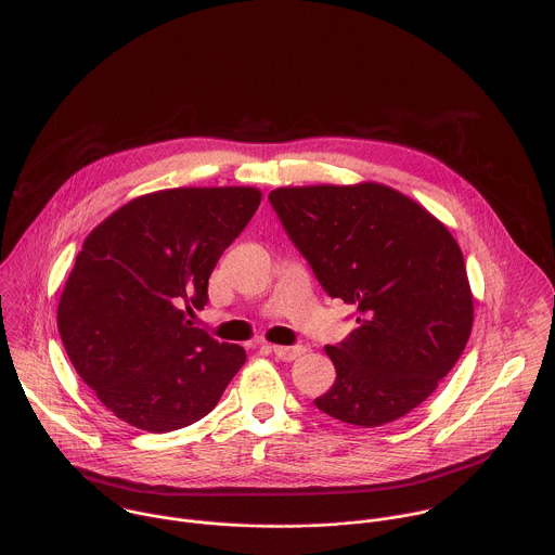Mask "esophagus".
I'll return each mask as SVG.
<instances>
[{
    "instance_id": "obj_1",
    "label": "esophagus",
    "mask_w": 555,
    "mask_h": 555,
    "mask_svg": "<svg viewBox=\"0 0 555 555\" xmlns=\"http://www.w3.org/2000/svg\"><path fill=\"white\" fill-rule=\"evenodd\" d=\"M270 350L281 359V361H294L300 354L307 352L305 346H270Z\"/></svg>"
}]
</instances>
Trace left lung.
<instances>
[{
  "instance_id": "obj_1",
  "label": "left lung",
  "mask_w": 555,
  "mask_h": 555,
  "mask_svg": "<svg viewBox=\"0 0 555 555\" xmlns=\"http://www.w3.org/2000/svg\"><path fill=\"white\" fill-rule=\"evenodd\" d=\"M322 289L357 328L326 346L337 378L313 404L376 428L420 406L461 359L474 324L463 253L409 196L380 185L279 188L268 196Z\"/></svg>"
}]
</instances>
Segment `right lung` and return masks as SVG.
<instances>
[{
    "label": "right lung",
    "instance_id": "right-lung-1",
    "mask_svg": "<svg viewBox=\"0 0 555 555\" xmlns=\"http://www.w3.org/2000/svg\"><path fill=\"white\" fill-rule=\"evenodd\" d=\"M261 203L255 188H175L133 198L83 242L57 305L64 350L118 420L170 433L205 417L246 361L188 313Z\"/></svg>",
    "mask_w": 555,
    "mask_h": 555
}]
</instances>
